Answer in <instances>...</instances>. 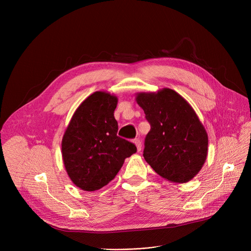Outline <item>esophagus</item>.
I'll list each match as a JSON object with an SVG mask.
<instances>
[{"label":"esophagus","instance_id":"1","mask_svg":"<svg viewBox=\"0 0 251 251\" xmlns=\"http://www.w3.org/2000/svg\"><path fill=\"white\" fill-rule=\"evenodd\" d=\"M133 142H134V144H135L137 151H141V141H140L139 139H135Z\"/></svg>","mask_w":251,"mask_h":251}]
</instances>
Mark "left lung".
<instances>
[{
	"label": "left lung",
	"instance_id": "8db88e82",
	"mask_svg": "<svg viewBox=\"0 0 251 251\" xmlns=\"http://www.w3.org/2000/svg\"><path fill=\"white\" fill-rule=\"evenodd\" d=\"M135 99L151 124L144 160L170 182L193 179L205 163L208 146L205 128L193 108L171 88L138 92Z\"/></svg>",
	"mask_w": 251,
	"mask_h": 251
}]
</instances>
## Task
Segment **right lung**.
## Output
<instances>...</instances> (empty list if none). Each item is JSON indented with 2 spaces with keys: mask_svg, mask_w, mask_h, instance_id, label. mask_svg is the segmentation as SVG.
Wrapping results in <instances>:
<instances>
[{
  "mask_svg": "<svg viewBox=\"0 0 251 251\" xmlns=\"http://www.w3.org/2000/svg\"><path fill=\"white\" fill-rule=\"evenodd\" d=\"M118 98L96 91L74 112L62 139V157L71 181L84 191H95L111 182L136 147L117 136L114 117Z\"/></svg>",
  "mask_w": 251,
  "mask_h": 251,
  "instance_id": "obj_1",
  "label": "right lung"
}]
</instances>
